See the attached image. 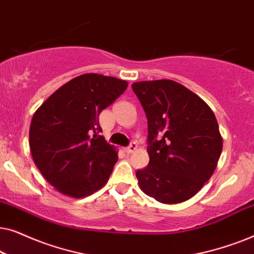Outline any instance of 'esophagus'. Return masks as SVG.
I'll use <instances>...</instances> for the list:
<instances>
[{
  "instance_id": "34e87169",
  "label": "esophagus",
  "mask_w": 254,
  "mask_h": 254,
  "mask_svg": "<svg viewBox=\"0 0 254 254\" xmlns=\"http://www.w3.org/2000/svg\"><path fill=\"white\" fill-rule=\"evenodd\" d=\"M136 148H137V144L135 143V142H130V144L128 145V147L125 148V151H126L127 154H130V152L136 150Z\"/></svg>"
}]
</instances>
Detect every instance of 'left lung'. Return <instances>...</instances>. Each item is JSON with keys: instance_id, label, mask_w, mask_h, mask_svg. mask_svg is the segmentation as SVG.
<instances>
[{"instance_id": "1", "label": "left lung", "mask_w": 254, "mask_h": 254, "mask_svg": "<svg viewBox=\"0 0 254 254\" xmlns=\"http://www.w3.org/2000/svg\"><path fill=\"white\" fill-rule=\"evenodd\" d=\"M148 121L149 164L136 171L141 190L162 203H179L202 189L216 169L223 140L209 106L171 79L136 82Z\"/></svg>"}]
</instances>
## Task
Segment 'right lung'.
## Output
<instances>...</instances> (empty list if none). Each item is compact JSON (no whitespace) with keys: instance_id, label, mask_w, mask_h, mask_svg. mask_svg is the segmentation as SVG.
Returning a JSON list of instances; mask_svg holds the SVG:
<instances>
[{"instance_id":"right-lung-1","label":"right lung","mask_w":254,"mask_h":254,"mask_svg":"<svg viewBox=\"0 0 254 254\" xmlns=\"http://www.w3.org/2000/svg\"><path fill=\"white\" fill-rule=\"evenodd\" d=\"M127 86L126 81L110 76H77L34 113L31 154L41 175L60 193L83 197L105 185L118 154L99 135L98 117Z\"/></svg>"}]
</instances>
